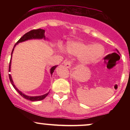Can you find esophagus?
<instances>
[{"instance_id":"esophagus-1","label":"esophagus","mask_w":130,"mask_h":130,"mask_svg":"<svg viewBox=\"0 0 130 130\" xmlns=\"http://www.w3.org/2000/svg\"><path fill=\"white\" fill-rule=\"evenodd\" d=\"M64 65L68 68H70L71 66V62L70 61H65L64 62Z\"/></svg>"}]
</instances>
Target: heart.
I'll list each match as a JSON object with an SVG mask.
<instances>
[{
	"label": "heart",
	"instance_id": "heart-1",
	"mask_svg": "<svg viewBox=\"0 0 130 130\" xmlns=\"http://www.w3.org/2000/svg\"><path fill=\"white\" fill-rule=\"evenodd\" d=\"M59 51H63L61 45L58 46ZM65 51L72 56L80 57L82 63L87 64L99 59L103 55L104 50L101 44L90 45L79 41H68L65 47Z\"/></svg>",
	"mask_w": 130,
	"mask_h": 130
}]
</instances>
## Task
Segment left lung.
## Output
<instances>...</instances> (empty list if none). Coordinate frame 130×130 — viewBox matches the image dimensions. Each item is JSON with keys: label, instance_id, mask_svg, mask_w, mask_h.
Masks as SVG:
<instances>
[{"label": "left lung", "instance_id": "obj_1", "mask_svg": "<svg viewBox=\"0 0 130 130\" xmlns=\"http://www.w3.org/2000/svg\"><path fill=\"white\" fill-rule=\"evenodd\" d=\"M116 51H117V53H119V51H118V50H116Z\"/></svg>", "mask_w": 130, "mask_h": 130}]
</instances>
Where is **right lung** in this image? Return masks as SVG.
<instances>
[{
	"label": "right lung",
	"mask_w": 130,
	"mask_h": 130,
	"mask_svg": "<svg viewBox=\"0 0 130 130\" xmlns=\"http://www.w3.org/2000/svg\"><path fill=\"white\" fill-rule=\"evenodd\" d=\"M44 33H45V30L43 29H35V30H32L29 31V32L26 33V34L22 36L21 38L19 39L18 41H17V43L14 44V47H13L12 52H11V59H10V64H9V72L11 71V57H12V54L13 53V51H14V47L18 44L19 43H21L23 42V41H27V40H32V39H47V38H46L45 35H44ZM57 66H54L52 67L50 69V73L51 74H53V73L55 69L56 68ZM9 78H10V82H11V84H12V86H13V87L14 88V89L17 91L18 93L20 94L22 96L23 98H24L25 99L27 100H29L30 101H40V100H42L44 99L47 95H48L50 92L48 93L44 94L43 95H40V96H28V95H25L24 93H23L21 91H20L18 89L17 87H16L15 85L14 84V83H13V80L12 79V77H11V74H9Z\"/></svg>",
	"instance_id": "right-lung-1"
}]
</instances>
